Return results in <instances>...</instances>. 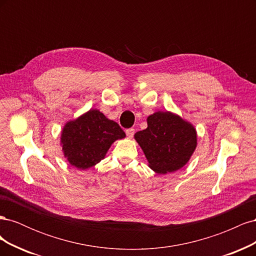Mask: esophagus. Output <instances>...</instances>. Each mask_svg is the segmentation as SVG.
Wrapping results in <instances>:
<instances>
[{"label": "esophagus", "instance_id": "esophagus-1", "mask_svg": "<svg viewBox=\"0 0 256 256\" xmlns=\"http://www.w3.org/2000/svg\"><path fill=\"white\" fill-rule=\"evenodd\" d=\"M126 134H127V136H128L129 138H131L134 136V128L127 129V130H126Z\"/></svg>", "mask_w": 256, "mask_h": 256}]
</instances>
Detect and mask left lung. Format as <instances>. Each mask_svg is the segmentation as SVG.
Instances as JSON below:
<instances>
[{
	"label": "left lung",
	"mask_w": 256,
	"mask_h": 256,
	"mask_svg": "<svg viewBox=\"0 0 256 256\" xmlns=\"http://www.w3.org/2000/svg\"><path fill=\"white\" fill-rule=\"evenodd\" d=\"M148 166L158 174L177 171L187 164L198 145L194 126L172 112L158 111L147 118V128L138 131Z\"/></svg>",
	"instance_id": "1"
}]
</instances>
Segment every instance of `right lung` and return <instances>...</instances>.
Returning <instances> with one entry per match:
<instances>
[{
  "label": "right lung",
  "instance_id": "right-lung-1",
  "mask_svg": "<svg viewBox=\"0 0 256 256\" xmlns=\"http://www.w3.org/2000/svg\"><path fill=\"white\" fill-rule=\"evenodd\" d=\"M126 136L118 122L90 109L65 124L60 134L64 157L78 170H88L102 161L111 145Z\"/></svg>",
  "mask_w": 256,
  "mask_h": 256
}]
</instances>
